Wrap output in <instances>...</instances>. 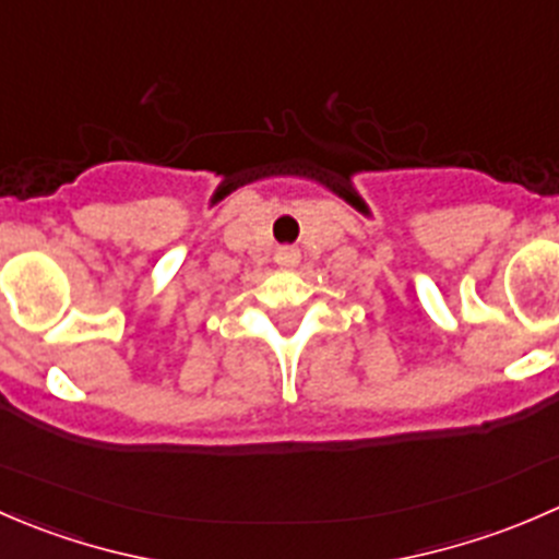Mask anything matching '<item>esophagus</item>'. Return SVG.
<instances>
[{"label": "esophagus", "mask_w": 559, "mask_h": 559, "mask_svg": "<svg viewBox=\"0 0 559 559\" xmlns=\"http://www.w3.org/2000/svg\"><path fill=\"white\" fill-rule=\"evenodd\" d=\"M297 262H300V251H297V248L284 246L275 251V264H278V267L292 270V267H297Z\"/></svg>", "instance_id": "obj_1"}]
</instances>
